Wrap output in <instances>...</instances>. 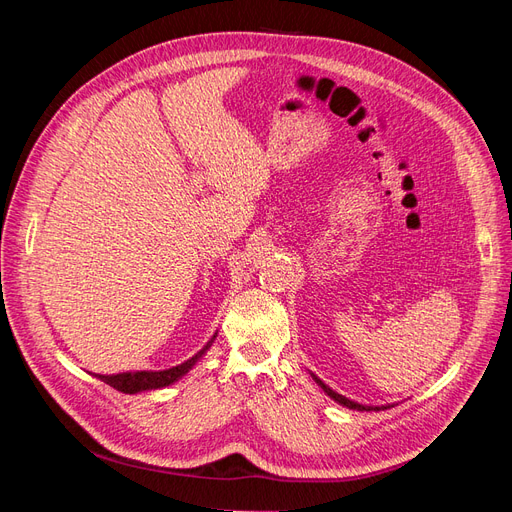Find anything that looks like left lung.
Instances as JSON below:
<instances>
[{
  "label": "left lung",
  "instance_id": "left-lung-1",
  "mask_svg": "<svg viewBox=\"0 0 512 512\" xmlns=\"http://www.w3.org/2000/svg\"><path fill=\"white\" fill-rule=\"evenodd\" d=\"M312 378H314V382L320 386V389L327 393L331 399H335L337 404H342V406H346V408H350V410H361V412H371V410H386V408H393L391 404L389 406H363V404H356V401H352V399H348V397H344V395H339V393H335L333 389H329L327 384H324L318 376H314L312 374Z\"/></svg>",
  "mask_w": 512,
  "mask_h": 512
}]
</instances>
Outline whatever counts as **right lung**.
Masks as SVG:
<instances>
[{
	"label": "right lung",
	"mask_w": 512,
	"mask_h": 512,
	"mask_svg": "<svg viewBox=\"0 0 512 512\" xmlns=\"http://www.w3.org/2000/svg\"><path fill=\"white\" fill-rule=\"evenodd\" d=\"M218 337L215 333L211 337V342H207V346L196 352L192 359H188L185 363L177 365V367H170V369H162V371H123V374H111V376H104V374H96L98 380L106 382L108 386H113V389L121 391V393H141V391H153V389H164V386L173 384L177 380H181L188 371L203 359V354L211 348L213 339Z\"/></svg>",
	"instance_id": "1"
}]
</instances>
